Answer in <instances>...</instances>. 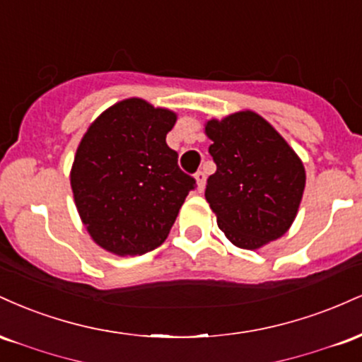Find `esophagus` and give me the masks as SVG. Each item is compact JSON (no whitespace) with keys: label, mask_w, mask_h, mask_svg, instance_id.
I'll use <instances>...</instances> for the list:
<instances>
[{"label":"esophagus","mask_w":362,"mask_h":362,"mask_svg":"<svg viewBox=\"0 0 362 362\" xmlns=\"http://www.w3.org/2000/svg\"><path fill=\"white\" fill-rule=\"evenodd\" d=\"M195 178V184H197V192H202L206 187V173L204 172H197L194 175Z\"/></svg>","instance_id":"esophagus-1"}]
</instances>
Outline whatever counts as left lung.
<instances>
[{"instance_id":"1","label":"left lung","mask_w":362,"mask_h":362,"mask_svg":"<svg viewBox=\"0 0 362 362\" xmlns=\"http://www.w3.org/2000/svg\"><path fill=\"white\" fill-rule=\"evenodd\" d=\"M204 132L216 163L206 201L224 236L235 247L259 250L288 233L306 184L288 141L252 110L207 120Z\"/></svg>"}]
</instances>
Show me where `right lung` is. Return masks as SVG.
Here are the masks:
<instances>
[{"mask_svg": "<svg viewBox=\"0 0 362 362\" xmlns=\"http://www.w3.org/2000/svg\"><path fill=\"white\" fill-rule=\"evenodd\" d=\"M173 110L126 98L85 132L69 173L74 204L91 240L115 255H143L167 240L195 187L168 148Z\"/></svg>", "mask_w": 362, "mask_h": 362, "instance_id": "right-lung-1", "label": "right lung"}]
</instances>
